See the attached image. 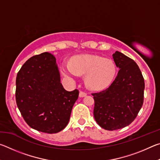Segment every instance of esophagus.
I'll list each match as a JSON object with an SVG mask.
<instances>
[{"mask_svg":"<svg viewBox=\"0 0 160 160\" xmlns=\"http://www.w3.org/2000/svg\"><path fill=\"white\" fill-rule=\"evenodd\" d=\"M87 96V94L85 92H80L79 97H85Z\"/></svg>","mask_w":160,"mask_h":160,"instance_id":"34e87169","label":"esophagus"}]
</instances>
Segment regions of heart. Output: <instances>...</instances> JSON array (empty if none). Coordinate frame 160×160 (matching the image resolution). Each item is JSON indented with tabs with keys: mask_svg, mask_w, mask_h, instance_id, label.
<instances>
[{
	"mask_svg": "<svg viewBox=\"0 0 160 160\" xmlns=\"http://www.w3.org/2000/svg\"><path fill=\"white\" fill-rule=\"evenodd\" d=\"M65 77L73 80L78 75L85 77L86 86L92 90H102L111 85L116 77V66L112 60L95 55L78 56L70 64L62 63Z\"/></svg>",
	"mask_w": 160,
	"mask_h": 160,
	"instance_id": "b5f03b06",
	"label": "heart"
}]
</instances>
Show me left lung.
<instances>
[{
	"mask_svg": "<svg viewBox=\"0 0 160 160\" xmlns=\"http://www.w3.org/2000/svg\"><path fill=\"white\" fill-rule=\"evenodd\" d=\"M112 56L119 69L117 76L107 90L92 94L94 118L108 131L123 128L134 121L142 106L145 90L137 63L118 51Z\"/></svg>",
	"mask_w": 160,
	"mask_h": 160,
	"instance_id": "8db88e82",
	"label": "left lung"
}]
</instances>
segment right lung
I'll use <instances>...</instances> for the list:
<instances>
[{
    "label": "right lung",
    "instance_id": "1",
    "mask_svg": "<svg viewBox=\"0 0 160 160\" xmlns=\"http://www.w3.org/2000/svg\"><path fill=\"white\" fill-rule=\"evenodd\" d=\"M78 95V90L63 88L56 58L48 52L28 59L16 78L18 109L38 131L56 133L66 128Z\"/></svg>",
    "mask_w": 160,
    "mask_h": 160
}]
</instances>
